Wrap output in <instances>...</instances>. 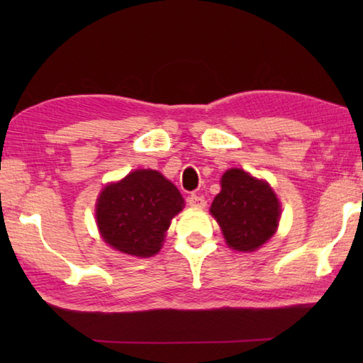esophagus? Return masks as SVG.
Instances as JSON below:
<instances>
[{
    "mask_svg": "<svg viewBox=\"0 0 363 363\" xmlns=\"http://www.w3.org/2000/svg\"><path fill=\"white\" fill-rule=\"evenodd\" d=\"M189 205L194 206V208H205L206 206V200L203 199V196L192 194V195L189 196Z\"/></svg>",
    "mask_w": 363,
    "mask_h": 363,
    "instance_id": "obj_1",
    "label": "esophagus"
}]
</instances>
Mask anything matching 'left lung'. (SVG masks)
Returning a JSON list of instances; mask_svg holds the SVG:
<instances>
[{"mask_svg": "<svg viewBox=\"0 0 363 363\" xmlns=\"http://www.w3.org/2000/svg\"><path fill=\"white\" fill-rule=\"evenodd\" d=\"M211 214L233 250L255 251L266 243L279 225L280 205L267 182L242 169L225 171Z\"/></svg>", "mask_w": 363, "mask_h": 363, "instance_id": "8db88e82", "label": "left lung"}]
</instances>
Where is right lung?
<instances>
[{
	"instance_id": "1",
	"label": "right lung",
	"mask_w": 363,
	"mask_h": 363,
	"mask_svg": "<svg viewBox=\"0 0 363 363\" xmlns=\"http://www.w3.org/2000/svg\"><path fill=\"white\" fill-rule=\"evenodd\" d=\"M184 199L174 184L153 169H138L110 184L97 200L96 219L104 242L121 253L149 257L158 253L171 219Z\"/></svg>"
}]
</instances>
